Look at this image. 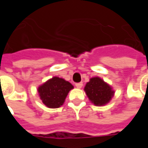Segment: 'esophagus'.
<instances>
[{
	"label": "esophagus",
	"mask_w": 148,
	"mask_h": 148,
	"mask_svg": "<svg viewBox=\"0 0 148 148\" xmlns=\"http://www.w3.org/2000/svg\"><path fill=\"white\" fill-rule=\"evenodd\" d=\"M75 86H76V87L78 88V89H81L82 87L83 86V84H82V82H79V83L75 84Z\"/></svg>",
	"instance_id": "34e87169"
}]
</instances>
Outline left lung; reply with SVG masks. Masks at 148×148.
Instances as JSON below:
<instances>
[{
  "label": "left lung",
  "mask_w": 148,
  "mask_h": 148,
  "mask_svg": "<svg viewBox=\"0 0 148 148\" xmlns=\"http://www.w3.org/2000/svg\"><path fill=\"white\" fill-rule=\"evenodd\" d=\"M84 90L90 101L97 106L106 105L114 95V91L112 87L99 77L90 78Z\"/></svg>",
  "instance_id": "1"
}]
</instances>
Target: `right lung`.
<instances>
[{
  "label": "right lung",
  "mask_w": 148,
  "mask_h": 148,
  "mask_svg": "<svg viewBox=\"0 0 148 148\" xmlns=\"http://www.w3.org/2000/svg\"><path fill=\"white\" fill-rule=\"evenodd\" d=\"M73 88L72 84L63 78L53 77L39 86L38 93L47 107L56 109L63 105L68 93Z\"/></svg>",
  "instance_id": "right-lung-1"
}]
</instances>
